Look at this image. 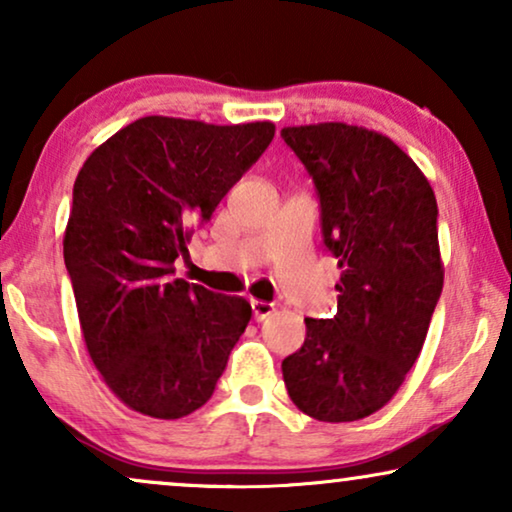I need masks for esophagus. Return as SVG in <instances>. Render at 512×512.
I'll use <instances>...</instances> for the list:
<instances>
[{"instance_id":"1","label":"esophagus","mask_w":512,"mask_h":512,"mask_svg":"<svg viewBox=\"0 0 512 512\" xmlns=\"http://www.w3.org/2000/svg\"><path fill=\"white\" fill-rule=\"evenodd\" d=\"M251 312H254L256 321H263V319H268L272 312H275V305L265 303V300H251Z\"/></svg>"}]
</instances>
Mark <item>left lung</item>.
Masks as SVG:
<instances>
[{
	"instance_id": "obj_1",
	"label": "left lung",
	"mask_w": 512,
	"mask_h": 512,
	"mask_svg": "<svg viewBox=\"0 0 512 512\" xmlns=\"http://www.w3.org/2000/svg\"><path fill=\"white\" fill-rule=\"evenodd\" d=\"M284 142L310 172L321 233L338 258V314L305 319L303 347L282 361L298 410L356 422L384 408L415 366L443 291L438 205L408 153L347 123L296 125Z\"/></svg>"
}]
</instances>
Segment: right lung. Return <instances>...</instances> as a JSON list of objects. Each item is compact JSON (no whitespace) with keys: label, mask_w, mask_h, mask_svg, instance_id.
<instances>
[{"label":"right lung","mask_w":512,"mask_h":512,"mask_svg":"<svg viewBox=\"0 0 512 512\" xmlns=\"http://www.w3.org/2000/svg\"><path fill=\"white\" fill-rule=\"evenodd\" d=\"M272 137L270 121L144 116L83 163L65 265L90 359L130 410L179 419L212 398L251 305L172 279L174 261Z\"/></svg>","instance_id":"obj_1"}]
</instances>
